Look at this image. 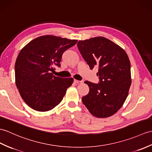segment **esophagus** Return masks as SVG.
I'll list each match as a JSON object with an SVG mask.
<instances>
[{
	"instance_id": "34e87169",
	"label": "esophagus",
	"mask_w": 152,
	"mask_h": 152,
	"mask_svg": "<svg viewBox=\"0 0 152 152\" xmlns=\"http://www.w3.org/2000/svg\"><path fill=\"white\" fill-rule=\"evenodd\" d=\"M75 83L76 84H79V83H82V81H79L77 80H75Z\"/></svg>"
}]
</instances>
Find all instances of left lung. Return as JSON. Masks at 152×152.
Instances as JSON below:
<instances>
[{"label": "left lung", "mask_w": 152, "mask_h": 152, "mask_svg": "<svg viewBox=\"0 0 152 152\" xmlns=\"http://www.w3.org/2000/svg\"><path fill=\"white\" fill-rule=\"evenodd\" d=\"M77 48L91 69H99L98 84L85 82L89 93L82 97L88 110L98 118L115 114L125 102L132 84L131 65L126 51L104 37L79 41Z\"/></svg>", "instance_id": "left-lung-1"}]
</instances>
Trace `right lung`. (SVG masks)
<instances>
[{
  "mask_svg": "<svg viewBox=\"0 0 152 152\" xmlns=\"http://www.w3.org/2000/svg\"><path fill=\"white\" fill-rule=\"evenodd\" d=\"M51 35L34 39L21 49L15 65V84L21 98L31 109L48 111L63 100L72 77L54 76L53 66H60L63 53L77 43Z\"/></svg>",
  "mask_w": 152,
  "mask_h": 152,
  "instance_id": "right-lung-1",
  "label": "right lung"
}]
</instances>
